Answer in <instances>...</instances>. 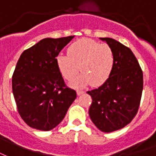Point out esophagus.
Segmentation results:
<instances>
[{
  "instance_id": "esophagus-1",
  "label": "esophagus",
  "mask_w": 156,
  "mask_h": 156,
  "mask_svg": "<svg viewBox=\"0 0 156 156\" xmlns=\"http://www.w3.org/2000/svg\"><path fill=\"white\" fill-rule=\"evenodd\" d=\"M76 93H77V94H78V95H80V94H83L85 93V91H83V90H77Z\"/></svg>"
}]
</instances>
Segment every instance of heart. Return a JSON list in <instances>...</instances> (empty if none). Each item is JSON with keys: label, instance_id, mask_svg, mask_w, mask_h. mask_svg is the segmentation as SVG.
<instances>
[{"label": "heart", "instance_id": "b5f03b06", "mask_svg": "<svg viewBox=\"0 0 156 156\" xmlns=\"http://www.w3.org/2000/svg\"><path fill=\"white\" fill-rule=\"evenodd\" d=\"M68 54L61 53L56 58L57 68L67 80H74L71 85L82 87L92 84L99 86L109 78L114 66V53L112 48L90 38H81L74 42L67 49Z\"/></svg>", "mask_w": 156, "mask_h": 156}]
</instances>
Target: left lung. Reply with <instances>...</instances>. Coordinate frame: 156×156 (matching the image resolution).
Returning <instances> with one entry per match:
<instances>
[{
	"instance_id": "8db88e82",
	"label": "left lung",
	"mask_w": 156,
	"mask_h": 156,
	"mask_svg": "<svg viewBox=\"0 0 156 156\" xmlns=\"http://www.w3.org/2000/svg\"><path fill=\"white\" fill-rule=\"evenodd\" d=\"M100 39L112 48L115 61L107 81L87 92L92 98L89 114L100 131L112 132L127 126L137 113L143 90V73L129 48L113 38Z\"/></svg>"
}]
</instances>
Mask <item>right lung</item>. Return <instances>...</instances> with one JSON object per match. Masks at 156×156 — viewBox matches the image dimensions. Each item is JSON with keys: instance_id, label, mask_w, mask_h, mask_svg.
Instances as JSON below:
<instances>
[{"instance_id": "add662e5", "label": "right lung", "mask_w": 156, "mask_h": 156, "mask_svg": "<svg viewBox=\"0 0 156 156\" xmlns=\"http://www.w3.org/2000/svg\"><path fill=\"white\" fill-rule=\"evenodd\" d=\"M74 36L47 38L22 52L12 76L17 109L29 127L50 131L62 121L76 92L66 85L56 58Z\"/></svg>"}]
</instances>
